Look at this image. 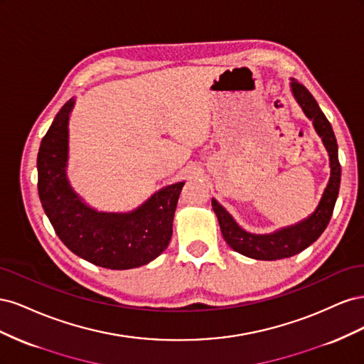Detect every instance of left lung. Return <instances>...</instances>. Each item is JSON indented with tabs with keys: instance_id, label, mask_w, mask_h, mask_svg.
I'll use <instances>...</instances> for the list:
<instances>
[{
	"instance_id": "obj_1",
	"label": "left lung",
	"mask_w": 364,
	"mask_h": 364,
	"mask_svg": "<svg viewBox=\"0 0 364 364\" xmlns=\"http://www.w3.org/2000/svg\"><path fill=\"white\" fill-rule=\"evenodd\" d=\"M290 87L294 100L301 106L305 117L313 121L316 134L322 138L323 146L328 151L331 174H329V181L322 194V199L318 202L316 211L311 215H308L299 223L281 228L270 234L247 232V230L241 228L235 222L234 217L230 215L215 199L211 200L213 209L217 215L218 225L220 229H222V235L226 243L235 252L241 253V255L253 259L274 261L289 258L296 255V253L302 252L308 246H311L314 241L322 235V232L329 223V220H331L334 205L338 196L341 168L338 164V147L333 127L329 124L325 114L321 111V107H318L314 97L304 85L291 79Z\"/></svg>"
}]
</instances>
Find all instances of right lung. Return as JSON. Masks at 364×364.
<instances>
[{"instance_id":"obj_1","label":"right lung","mask_w":364,"mask_h":364,"mask_svg":"<svg viewBox=\"0 0 364 364\" xmlns=\"http://www.w3.org/2000/svg\"><path fill=\"white\" fill-rule=\"evenodd\" d=\"M74 98L62 106L38 153V191L58 237L77 257L111 270L149 264L168 247L173 217L185 182L164 186L129 213L97 211L68 181L70 115Z\"/></svg>"}]
</instances>
